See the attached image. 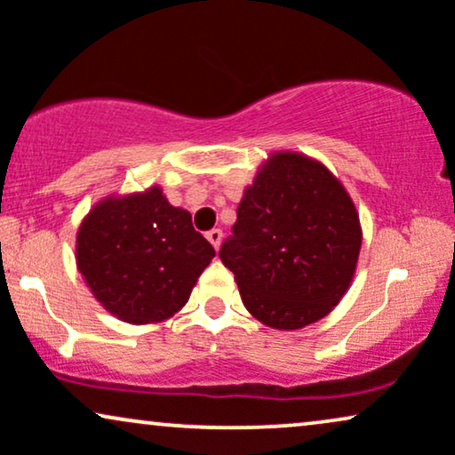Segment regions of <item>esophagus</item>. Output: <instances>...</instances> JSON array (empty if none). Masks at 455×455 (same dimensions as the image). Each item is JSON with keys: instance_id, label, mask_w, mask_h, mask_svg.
Instances as JSON below:
<instances>
[{"instance_id": "esophagus-1", "label": "esophagus", "mask_w": 455, "mask_h": 455, "mask_svg": "<svg viewBox=\"0 0 455 455\" xmlns=\"http://www.w3.org/2000/svg\"><path fill=\"white\" fill-rule=\"evenodd\" d=\"M205 237H208V241L212 245H214V250H218V247H220V243H222V231L220 228H212V231L205 235Z\"/></svg>"}]
</instances>
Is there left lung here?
Instances as JSON below:
<instances>
[{"label": "left lung", "instance_id": "8db88e82", "mask_svg": "<svg viewBox=\"0 0 455 455\" xmlns=\"http://www.w3.org/2000/svg\"><path fill=\"white\" fill-rule=\"evenodd\" d=\"M360 247V216L341 180L323 162L284 149L245 187L220 259L253 318L298 331L343 299Z\"/></svg>", "mask_w": 455, "mask_h": 455}]
</instances>
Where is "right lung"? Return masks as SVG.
<instances>
[{
    "label": "right lung",
    "instance_id": "obj_1",
    "mask_svg": "<svg viewBox=\"0 0 455 455\" xmlns=\"http://www.w3.org/2000/svg\"><path fill=\"white\" fill-rule=\"evenodd\" d=\"M214 247L174 208L160 185L100 199L76 233V268L93 298L129 324L174 316L187 301Z\"/></svg>",
    "mask_w": 455,
    "mask_h": 455
}]
</instances>
